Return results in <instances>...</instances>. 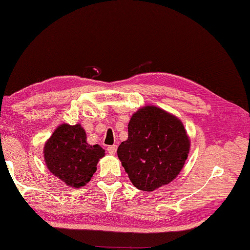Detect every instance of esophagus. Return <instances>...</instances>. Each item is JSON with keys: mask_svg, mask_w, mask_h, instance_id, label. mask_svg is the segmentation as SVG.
Here are the masks:
<instances>
[{"mask_svg": "<svg viewBox=\"0 0 250 250\" xmlns=\"http://www.w3.org/2000/svg\"><path fill=\"white\" fill-rule=\"evenodd\" d=\"M107 151H108L109 154L115 155L116 154V151H117V146H109L107 147Z\"/></svg>", "mask_w": 250, "mask_h": 250, "instance_id": "1", "label": "esophagus"}]
</instances>
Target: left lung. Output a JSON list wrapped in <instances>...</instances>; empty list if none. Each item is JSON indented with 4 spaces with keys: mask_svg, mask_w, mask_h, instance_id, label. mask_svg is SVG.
Masks as SVG:
<instances>
[{
    "mask_svg": "<svg viewBox=\"0 0 250 250\" xmlns=\"http://www.w3.org/2000/svg\"><path fill=\"white\" fill-rule=\"evenodd\" d=\"M128 132L117 153L135 188L154 191L180 174L191 141L179 118L155 105H145L131 117Z\"/></svg>",
    "mask_w": 250,
    "mask_h": 250,
    "instance_id": "obj_1",
    "label": "left lung"
}]
</instances>
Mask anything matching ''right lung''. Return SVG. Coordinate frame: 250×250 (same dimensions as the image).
Wrapping results in <instances>:
<instances>
[{
	"label": "right lung",
	"instance_id": "obj_1",
	"mask_svg": "<svg viewBox=\"0 0 250 250\" xmlns=\"http://www.w3.org/2000/svg\"><path fill=\"white\" fill-rule=\"evenodd\" d=\"M43 153L50 173L66 185L79 188L91 180L104 150L87 143L86 131L80 124H62L45 142Z\"/></svg>",
	"mask_w": 250,
	"mask_h": 250
}]
</instances>
